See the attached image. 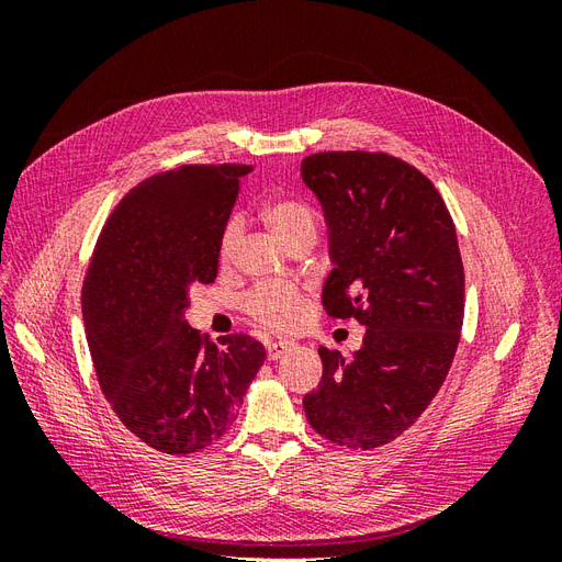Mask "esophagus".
<instances>
[{"mask_svg": "<svg viewBox=\"0 0 562 562\" xmlns=\"http://www.w3.org/2000/svg\"><path fill=\"white\" fill-rule=\"evenodd\" d=\"M295 347V342L291 339H274V342H269L267 347V359L269 361H279L285 351H291Z\"/></svg>", "mask_w": 562, "mask_h": 562, "instance_id": "obj_1", "label": "esophagus"}]
</instances>
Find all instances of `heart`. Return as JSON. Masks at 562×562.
Wrapping results in <instances>:
<instances>
[{
    "instance_id": "obj_1",
    "label": "heart",
    "mask_w": 562,
    "mask_h": 562,
    "mask_svg": "<svg viewBox=\"0 0 562 562\" xmlns=\"http://www.w3.org/2000/svg\"><path fill=\"white\" fill-rule=\"evenodd\" d=\"M265 223L274 229L288 246L314 241L318 232V215L310 201L302 196H277L262 206ZM241 241V220L232 217L220 234V258L232 260ZM244 307L250 318L267 328L291 330L304 316V291L293 283H260L246 295Z\"/></svg>"
}]
</instances>
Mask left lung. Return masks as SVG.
<instances>
[{
    "mask_svg": "<svg viewBox=\"0 0 562 562\" xmlns=\"http://www.w3.org/2000/svg\"><path fill=\"white\" fill-rule=\"evenodd\" d=\"M300 173L330 227L323 310L368 328L351 361L318 349L323 378L302 405L330 443L375 450L413 427L452 366L464 323L454 223L434 182L386 151H318Z\"/></svg>",
    "mask_w": 562,
    "mask_h": 562,
    "instance_id": "8db88e82",
    "label": "left lung"
}]
</instances>
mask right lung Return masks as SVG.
<instances>
[{"mask_svg": "<svg viewBox=\"0 0 562 562\" xmlns=\"http://www.w3.org/2000/svg\"><path fill=\"white\" fill-rule=\"evenodd\" d=\"M248 164H184L119 199L81 288L95 375L124 427L151 450L194 454L227 434L265 363L258 339L209 342L182 318L190 291L217 277L220 234Z\"/></svg>", "mask_w": 562, "mask_h": 562, "instance_id": "right-lung-1", "label": "right lung"}]
</instances>
